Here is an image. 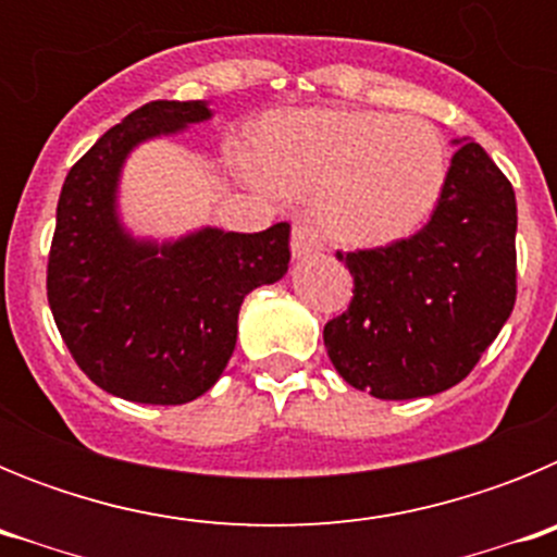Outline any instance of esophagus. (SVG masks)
<instances>
[{
  "label": "esophagus",
  "instance_id": "34e87169",
  "mask_svg": "<svg viewBox=\"0 0 557 557\" xmlns=\"http://www.w3.org/2000/svg\"><path fill=\"white\" fill-rule=\"evenodd\" d=\"M289 248H293V259H309V256L321 253V239H318V234H314L309 225L304 223H295L293 225V243H289Z\"/></svg>",
  "mask_w": 557,
  "mask_h": 557
}]
</instances>
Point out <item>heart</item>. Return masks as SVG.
<instances>
[{
  "instance_id": "obj_1",
  "label": "heart",
  "mask_w": 557,
  "mask_h": 557,
  "mask_svg": "<svg viewBox=\"0 0 557 557\" xmlns=\"http://www.w3.org/2000/svg\"><path fill=\"white\" fill-rule=\"evenodd\" d=\"M256 164L275 189L318 195V218L337 243L387 248L437 209L449 147L441 127L416 113L301 108L259 125Z\"/></svg>"
}]
</instances>
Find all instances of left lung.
Returning a JSON list of instances; mask_svg holds the SVG:
<instances>
[{
	"mask_svg": "<svg viewBox=\"0 0 557 557\" xmlns=\"http://www.w3.org/2000/svg\"><path fill=\"white\" fill-rule=\"evenodd\" d=\"M451 145L446 189L424 228L387 248L337 253L354 298L323 343L339 376L373 398L455 387L513 312V186L476 141Z\"/></svg>",
	"mask_w": 557,
	"mask_h": 557,
	"instance_id": "left-lung-1",
	"label": "left lung"
}]
</instances>
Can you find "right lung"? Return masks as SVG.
Returning <instances> with one entry per match:
<instances>
[{"label":"right lung","mask_w":557,"mask_h":557,"mask_svg":"<svg viewBox=\"0 0 557 557\" xmlns=\"http://www.w3.org/2000/svg\"><path fill=\"white\" fill-rule=\"evenodd\" d=\"M211 116L206 100L136 108L69 170L58 200L52 318L83 373L136 405H186L211 391L234 354L245 295L287 273V223L259 234L203 225L159 239L122 220L131 152Z\"/></svg>","instance_id":"right-lung-1"}]
</instances>
